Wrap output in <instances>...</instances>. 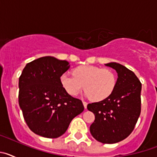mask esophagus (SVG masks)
Here are the masks:
<instances>
[{
	"mask_svg": "<svg viewBox=\"0 0 157 157\" xmlns=\"http://www.w3.org/2000/svg\"><path fill=\"white\" fill-rule=\"evenodd\" d=\"M82 104H83V105H84V108H85V109H86V108H87V103H86V101H83Z\"/></svg>",
	"mask_w": 157,
	"mask_h": 157,
	"instance_id": "34e87169",
	"label": "esophagus"
}]
</instances>
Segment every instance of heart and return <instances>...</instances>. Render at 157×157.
I'll return each mask as SVG.
<instances>
[{
	"instance_id": "b5f03b06",
	"label": "heart",
	"mask_w": 157,
	"mask_h": 157,
	"mask_svg": "<svg viewBox=\"0 0 157 157\" xmlns=\"http://www.w3.org/2000/svg\"><path fill=\"white\" fill-rule=\"evenodd\" d=\"M117 78L114 71L96 66H80L73 71V75L63 74L60 83L71 96L79 94L82 89L92 101L106 99L114 90Z\"/></svg>"
}]
</instances>
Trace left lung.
Here are the masks:
<instances>
[{"label": "left lung", "instance_id": "obj_1", "mask_svg": "<svg viewBox=\"0 0 157 157\" xmlns=\"http://www.w3.org/2000/svg\"><path fill=\"white\" fill-rule=\"evenodd\" d=\"M117 72V82L109 97L99 102L89 104L95 120L90 130L97 141L113 144L130 134L141 113V83L132 71L125 66L111 62L105 64Z\"/></svg>", "mask_w": 157, "mask_h": 157}]
</instances>
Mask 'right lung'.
<instances>
[{
  "mask_svg": "<svg viewBox=\"0 0 157 157\" xmlns=\"http://www.w3.org/2000/svg\"><path fill=\"white\" fill-rule=\"evenodd\" d=\"M69 68V62L50 56L34 59L23 68L19 79V105L34 134L59 138L84 110L82 101L69 95L60 83V76Z\"/></svg>",
  "mask_w": 157,
  "mask_h": 157,
  "instance_id": "obj_1",
  "label": "right lung"
}]
</instances>
